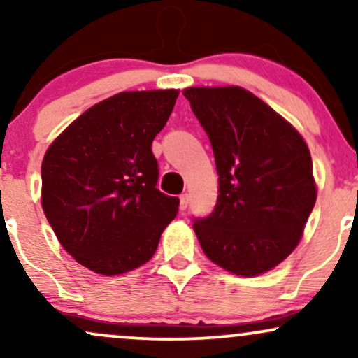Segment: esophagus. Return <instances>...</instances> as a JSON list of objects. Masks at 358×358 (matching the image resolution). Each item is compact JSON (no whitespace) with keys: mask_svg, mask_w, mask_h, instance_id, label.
<instances>
[{"mask_svg":"<svg viewBox=\"0 0 358 358\" xmlns=\"http://www.w3.org/2000/svg\"><path fill=\"white\" fill-rule=\"evenodd\" d=\"M188 203H190V195L188 193H182L180 195V210H187Z\"/></svg>","mask_w":358,"mask_h":358,"instance_id":"1","label":"esophagus"}]
</instances>
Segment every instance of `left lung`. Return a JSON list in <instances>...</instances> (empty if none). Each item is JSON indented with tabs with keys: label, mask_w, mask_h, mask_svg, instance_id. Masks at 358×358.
Segmentation results:
<instances>
[{
	"label": "left lung",
	"mask_w": 358,
	"mask_h": 358,
	"mask_svg": "<svg viewBox=\"0 0 358 358\" xmlns=\"http://www.w3.org/2000/svg\"><path fill=\"white\" fill-rule=\"evenodd\" d=\"M183 96L210 138L219 199L196 220L205 256L236 276L254 278L296 249L316 202L313 163L291 122L239 85L187 87Z\"/></svg>",
	"instance_id": "1"
}]
</instances>
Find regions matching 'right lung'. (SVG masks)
Listing matches in <instances>:
<instances>
[{"instance_id": "obj_1", "label": "right lung", "mask_w": 358, "mask_h": 358, "mask_svg": "<svg viewBox=\"0 0 358 358\" xmlns=\"http://www.w3.org/2000/svg\"><path fill=\"white\" fill-rule=\"evenodd\" d=\"M176 89L127 90L97 102L45 151L42 208L62 248L79 264L119 276L146 264L180 200L156 188L151 143Z\"/></svg>"}]
</instances>
